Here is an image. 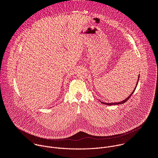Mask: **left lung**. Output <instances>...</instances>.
Listing matches in <instances>:
<instances>
[{"mask_svg":"<svg viewBox=\"0 0 158 158\" xmlns=\"http://www.w3.org/2000/svg\"><path fill=\"white\" fill-rule=\"evenodd\" d=\"M139 76H140V75L139 74V76H138V81H137V83H136V86H135V88H134V89L133 90V91H132V93L127 98H126L124 100H123V101H121V102H110V103H106V102H102V101H99L102 104H106V105H107V106H112V105H118V104H124V102H126L130 98H131V96L132 95V94H133V93L135 91V89H136V87H137V85H138V81H139Z\"/></svg>","mask_w":158,"mask_h":158,"instance_id":"1","label":"left lung"}]
</instances>
